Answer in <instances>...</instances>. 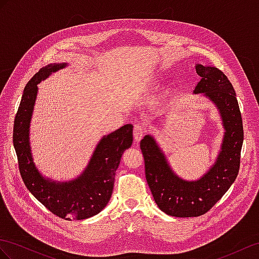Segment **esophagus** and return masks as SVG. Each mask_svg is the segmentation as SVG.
Returning <instances> with one entry per match:
<instances>
[{"instance_id": "34e87169", "label": "esophagus", "mask_w": 259, "mask_h": 259, "mask_svg": "<svg viewBox=\"0 0 259 259\" xmlns=\"http://www.w3.org/2000/svg\"><path fill=\"white\" fill-rule=\"evenodd\" d=\"M144 128L142 127L141 124H135V128H134V138H135V141L139 142L142 139L143 135H144Z\"/></svg>"}]
</instances>
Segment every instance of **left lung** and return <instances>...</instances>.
Instances as JSON below:
<instances>
[{"mask_svg": "<svg viewBox=\"0 0 259 259\" xmlns=\"http://www.w3.org/2000/svg\"><path fill=\"white\" fill-rule=\"evenodd\" d=\"M201 77L194 90L213 103L225 129L217 161L200 180L187 182L178 177L152 136H145L140 148L145 178L157 207L177 218L199 217L208 212L227 193L240 169L244 139L243 122L235 91L224 73L214 66L196 65Z\"/></svg>", "mask_w": 259, "mask_h": 259, "instance_id": "obj_1", "label": "left lung"}]
</instances>
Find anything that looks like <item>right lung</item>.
Wrapping results in <instances>:
<instances>
[{"instance_id":"add662e5","label":"right lung","mask_w":259,"mask_h":259,"mask_svg":"<svg viewBox=\"0 0 259 259\" xmlns=\"http://www.w3.org/2000/svg\"><path fill=\"white\" fill-rule=\"evenodd\" d=\"M66 63L41 68L25 86L13 128L19 173L25 186L50 212L64 220H83L99 213L107 205L122 152L132 144V124L104 136L85 170L75 180L58 183L45 178L35 166L29 145V124L37 96V84Z\"/></svg>"}]
</instances>
